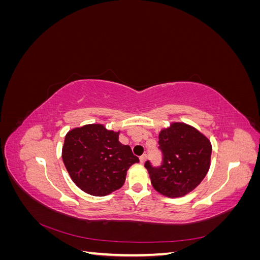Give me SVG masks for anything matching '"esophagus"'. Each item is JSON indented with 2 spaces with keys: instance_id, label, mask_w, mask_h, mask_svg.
Returning a JSON list of instances; mask_svg holds the SVG:
<instances>
[{
  "instance_id": "esophagus-1",
  "label": "esophagus",
  "mask_w": 260,
  "mask_h": 260,
  "mask_svg": "<svg viewBox=\"0 0 260 260\" xmlns=\"http://www.w3.org/2000/svg\"><path fill=\"white\" fill-rule=\"evenodd\" d=\"M146 157H147V155H146V154H143L142 156L140 157V161H141V162H144V161L146 160Z\"/></svg>"
}]
</instances>
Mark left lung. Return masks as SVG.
<instances>
[{
  "label": "left lung",
  "mask_w": 260,
  "mask_h": 260,
  "mask_svg": "<svg viewBox=\"0 0 260 260\" xmlns=\"http://www.w3.org/2000/svg\"><path fill=\"white\" fill-rule=\"evenodd\" d=\"M158 144L161 164L155 167L146 160L144 165L155 190L172 199L193 191L209 170V140L191 125L175 122L160 131Z\"/></svg>",
  "instance_id": "1"
}]
</instances>
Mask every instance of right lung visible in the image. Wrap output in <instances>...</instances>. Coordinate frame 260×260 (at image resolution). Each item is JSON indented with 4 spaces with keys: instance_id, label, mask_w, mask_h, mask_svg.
I'll list each match as a JSON object with an SVG mask.
<instances>
[{
    "instance_id": "add662e5",
    "label": "right lung",
    "mask_w": 260,
    "mask_h": 260,
    "mask_svg": "<svg viewBox=\"0 0 260 260\" xmlns=\"http://www.w3.org/2000/svg\"><path fill=\"white\" fill-rule=\"evenodd\" d=\"M118 136L102 124H86L66 135L62 161L74 182L85 193L105 196L118 190L130 166L139 162Z\"/></svg>"
}]
</instances>
